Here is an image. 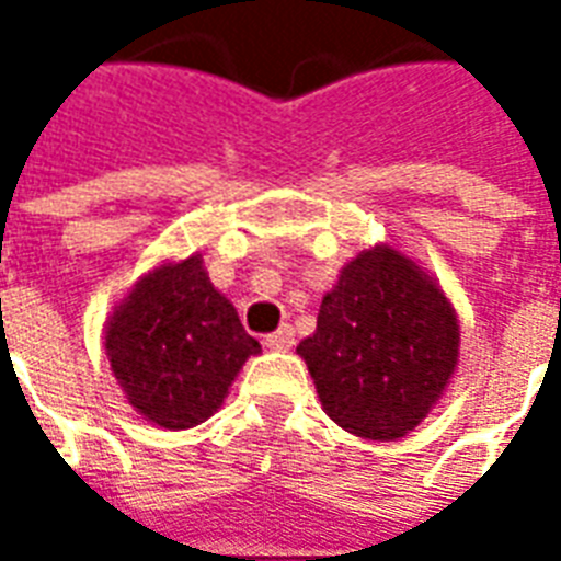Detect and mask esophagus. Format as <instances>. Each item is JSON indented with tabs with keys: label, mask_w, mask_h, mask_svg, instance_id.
I'll list each match as a JSON object with an SVG mask.
<instances>
[{
	"label": "esophagus",
	"mask_w": 561,
	"mask_h": 561,
	"mask_svg": "<svg viewBox=\"0 0 561 561\" xmlns=\"http://www.w3.org/2000/svg\"><path fill=\"white\" fill-rule=\"evenodd\" d=\"M267 346H271V350H276V352H285V350H290V346H294V329H290V325H279V329H276V332L273 334H267Z\"/></svg>",
	"instance_id": "34e87169"
}]
</instances>
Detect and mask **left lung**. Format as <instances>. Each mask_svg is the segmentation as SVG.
<instances>
[{"label":"left lung","mask_w":561,"mask_h":561,"mask_svg":"<svg viewBox=\"0 0 561 561\" xmlns=\"http://www.w3.org/2000/svg\"><path fill=\"white\" fill-rule=\"evenodd\" d=\"M325 416L392 443L425 422L460 360V320L434 273L399 247L375 244L343 264L297 346Z\"/></svg>","instance_id":"obj_1"}]
</instances>
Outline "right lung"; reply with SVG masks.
I'll return each mask as SVG.
<instances>
[{"instance_id": "obj_1", "label": "right lung", "mask_w": 561, "mask_h": 561, "mask_svg": "<svg viewBox=\"0 0 561 561\" xmlns=\"http://www.w3.org/2000/svg\"><path fill=\"white\" fill-rule=\"evenodd\" d=\"M110 373L151 425L186 431L218 413L247 358L262 352L203 255L165 259L142 273L104 323Z\"/></svg>"}]
</instances>
